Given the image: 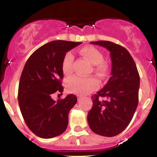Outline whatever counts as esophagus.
<instances>
[{
	"instance_id": "esophagus-1",
	"label": "esophagus",
	"mask_w": 157,
	"mask_h": 157,
	"mask_svg": "<svg viewBox=\"0 0 157 157\" xmlns=\"http://www.w3.org/2000/svg\"><path fill=\"white\" fill-rule=\"evenodd\" d=\"M77 99H78V101H80V100L82 99V96H78V97H77Z\"/></svg>"
}]
</instances>
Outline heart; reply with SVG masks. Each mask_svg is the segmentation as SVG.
Returning <instances> with one entry per match:
<instances>
[{
  "label": "heart",
  "mask_w": 157,
  "mask_h": 157,
  "mask_svg": "<svg viewBox=\"0 0 157 157\" xmlns=\"http://www.w3.org/2000/svg\"><path fill=\"white\" fill-rule=\"evenodd\" d=\"M80 54L90 62L92 65H95L94 70L99 75L104 76L108 71L107 65L103 62V54L97 48L92 46H84L79 51ZM74 56L71 52H67L62 61V70L65 75L68 76L72 73V63ZM99 82L95 77H82L75 76L66 82V87L70 92L77 94H87L90 91L97 89Z\"/></svg>",
  "instance_id": "heart-1"
}]
</instances>
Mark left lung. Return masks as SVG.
Listing matches in <instances>:
<instances>
[{
    "label": "left lung",
    "instance_id": "1",
    "mask_svg": "<svg viewBox=\"0 0 157 157\" xmlns=\"http://www.w3.org/2000/svg\"><path fill=\"white\" fill-rule=\"evenodd\" d=\"M91 44L102 46L109 51L112 71L107 83L92 97L93 106L88 113V123L96 134L115 136L128 126L133 117L139 103L140 77L126 48L109 41ZM101 97L105 100L101 101Z\"/></svg>",
    "mask_w": 157,
    "mask_h": 157
}]
</instances>
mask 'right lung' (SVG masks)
I'll use <instances>...</instances> for the list:
<instances>
[{
	"instance_id": "obj_1",
	"label": "right lung",
	"mask_w": 157,
	"mask_h": 157,
	"mask_svg": "<svg viewBox=\"0 0 157 157\" xmlns=\"http://www.w3.org/2000/svg\"><path fill=\"white\" fill-rule=\"evenodd\" d=\"M80 44L53 41L38 48L26 62L18 86V104L26 124L37 136H57L68 127V113L77 97L71 94L55 101L51 95L63 92L62 61L65 53Z\"/></svg>"
}]
</instances>
